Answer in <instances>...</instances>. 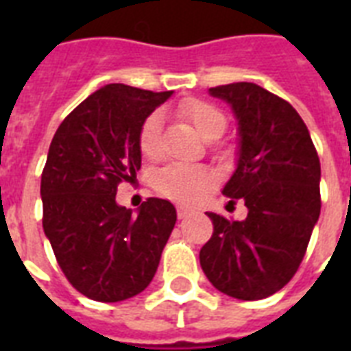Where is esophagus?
Listing matches in <instances>:
<instances>
[{"label": "esophagus", "mask_w": 351, "mask_h": 351, "mask_svg": "<svg viewBox=\"0 0 351 351\" xmlns=\"http://www.w3.org/2000/svg\"><path fill=\"white\" fill-rule=\"evenodd\" d=\"M189 213H191V209L186 208V206H178V219H186Z\"/></svg>", "instance_id": "1"}]
</instances>
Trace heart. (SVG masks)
Masks as SVG:
<instances>
[{
    "label": "heart",
    "instance_id": "obj_1",
    "mask_svg": "<svg viewBox=\"0 0 351 351\" xmlns=\"http://www.w3.org/2000/svg\"><path fill=\"white\" fill-rule=\"evenodd\" d=\"M178 114L189 121L198 136L204 140H215L224 132L228 120L219 107L211 106L202 100H186L178 106ZM160 114H151L140 127L138 134V147L143 156L154 158L160 153ZM211 175L208 169L200 165L189 164H169L156 171L153 176V186L164 197L178 200V202H195L208 191L211 186Z\"/></svg>",
    "mask_w": 351,
    "mask_h": 351
}]
</instances>
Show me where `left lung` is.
<instances>
[{"label": "left lung", "mask_w": 351, "mask_h": 351, "mask_svg": "<svg viewBox=\"0 0 351 351\" xmlns=\"http://www.w3.org/2000/svg\"><path fill=\"white\" fill-rule=\"evenodd\" d=\"M239 123L237 169L222 193L247 217L208 213L213 234L200 250L206 277L240 300L266 299L291 280L321 215V162L310 131L288 101L250 82L211 87Z\"/></svg>", "instance_id": "1"}]
</instances>
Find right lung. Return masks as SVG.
Listing matches in <instances>:
<instances>
[{
  "label": "right lung",
  "mask_w": 351,
  "mask_h": 351,
  "mask_svg": "<svg viewBox=\"0 0 351 351\" xmlns=\"http://www.w3.org/2000/svg\"><path fill=\"white\" fill-rule=\"evenodd\" d=\"M173 90L109 84L58 127L41 173L43 231L80 293L120 302L147 288L175 228L169 200L147 198L132 215L118 206L121 180L142 165L140 127Z\"/></svg>",
  "instance_id": "1"
}]
</instances>
